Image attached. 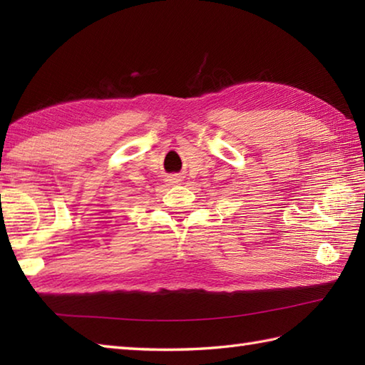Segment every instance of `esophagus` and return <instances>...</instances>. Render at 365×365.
I'll list each match as a JSON object with an SVG mask.
<instances>
[{
	"mask_svg": "<svg viewBox=\"0 0 365 365\" xmlns=\"http://www.w3.org/2000/svg\"><path fill=\"white\" fill-rule=\"evenodd\" d=\"M174 180H177V178H174Z\"/></svg>",
	"mask_w": 365,
	"mask_h": 365,
	"instance_id": "34e87169",
	"label": "esophagus"
}]
</instances>
